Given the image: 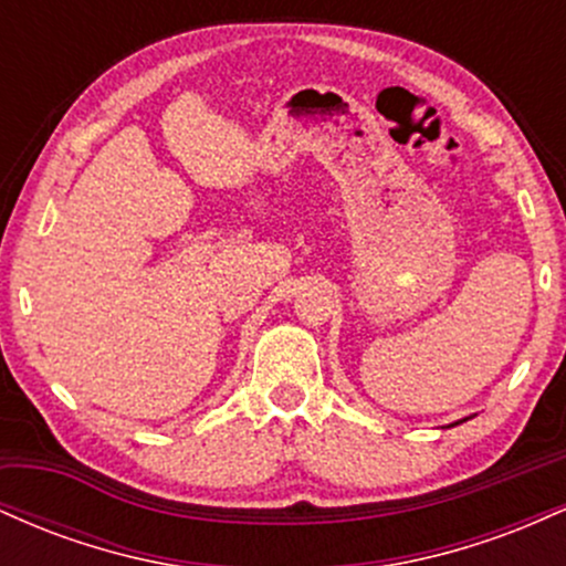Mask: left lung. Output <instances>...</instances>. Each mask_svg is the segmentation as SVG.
Returning <instances> with one entry per match:
<instances>
[{
  "instance_id": "left-lung-1",
  "label": "left lung",
  "mask_w": 566,
  "mask_h": 566,
  "mask_svg": "<svg viewBox=\"0 0 566 566\" xmlns=\"http://www.w3.org/2000/svg\"><path fill=\"white\" fill-rule=\"evenodd\" d=\"M463 420H469V418H463ZM463 420H458V423H463ZM458 423H452V426H458Z\"/></svg>"
}]
</instances>
